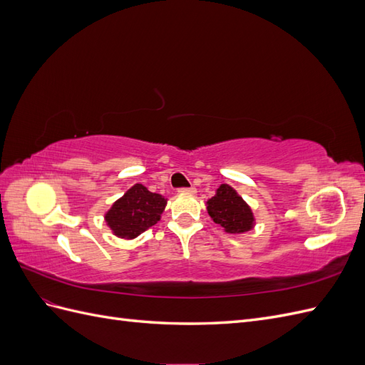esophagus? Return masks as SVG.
I'll return each mask as SVG.
<instances>
[{
    "label": "esophagus",
    "mask_w": 365,
    "mask_h": 365,
    "mask_svg": "<svg viewBox=\"0 0 365 365\" xmlns=\"http://www.w3.org/2000/svg\"><path fill=\"white\" fill-rule=\"evenodd\" d=\"M178 192L180 193H190V195H193L196 192V189H195V187H182V189H180Z\"/></svg>",
    "instance_id": "esophagus-1"
}]
</instances>
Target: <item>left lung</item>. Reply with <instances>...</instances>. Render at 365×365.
Wrapping results in <instances>:
<instances>
[{
	"label": "left lung",
	"mask_w": 365,
	"mask_h": 365,
	"mask_svg": "<svg viewBox=\"0 0 365 365\" xmlns=\"http://www.w3.org/2000/svg\"><path fill=\"white\" fill-rule=\"evenodd\" d=\"M207 212L227 233H247L256 225L251 207L228 184H220L213 197L207 201Z\"/></svg>",
	"instance_id": "8db88e82"
}]
</instances>
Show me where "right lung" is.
<instances>
[{
	"mask_svg": "<svg viewBox=\"0 0 365 365\" xmlns=\"http://www.w3.org/2000/svg\"><path fill=\"white\" fill-rule=\"evenodd\" d=\"M168 204V197L152 193L143 184L130 189L105 213V222L120 239H135L155 225Z\"/></svg>",
	"mask_w": 365,
	"mask_h": 365,
	"instance_id": "right-lung-1",
	"label": "right lung"
}]
</instances>
